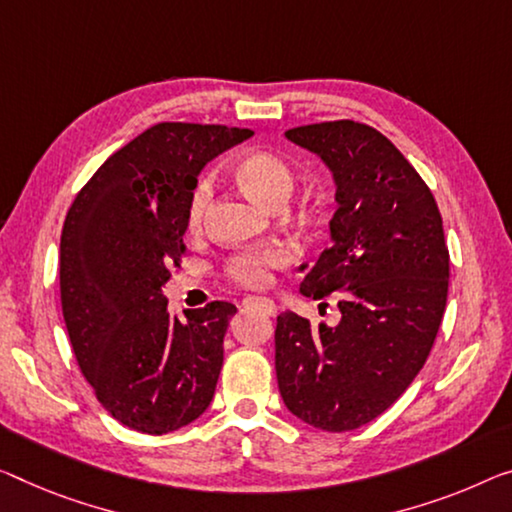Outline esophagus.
<instances>
[{
	"instance_id": "1",
	"label": "esophagus",
	"mask_w": 512,
	"mask_h": 512,
	"mask_svg": "<svg viewBox=\"0 0 512 512\" xmlns=\"http://www.w3.org/2000/svg\"><path fill=\"white\" fill-rule=\"evenodd\" d=\"M242 306H247V309H261L267 313V316H274V313H277V304L267 300V297H254V295L245 297V300H242Z\"/></svg>"
}]
</instances>
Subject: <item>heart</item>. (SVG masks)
I'll return each mask as SVG.
<instances>
[{"label": "heart", "instance_id": "b5f03b06", "mask_svg": "<svg viewBox=\"0 0 512 512\" xmlns=\"http://www.w3.org/2000/svg\"><path fill=\"white\" fill-rule=\"evenodd\" d=\"M233 174L242 190L254 196L258 203L267 208H281L293 194L295 171L283 157L267 151H251L240 155L233 164ZM212 199L210 178H201L194 185L190 196V210H187V224L190 229H199L206 215L208 203ZM288 263V256L283 249H263L254 254L235 256L229 263V274L233 281L242 286L258 288L270 281L272 267H281Z\"/></svg>", "mask_w": 512, "mask_h": 512}]
</instances>
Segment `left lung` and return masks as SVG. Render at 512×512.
Returning a JSON list of instances; mask_svg holds the SVG:
<instances>
[{"label": "left lung", "instance_id": "1", "mask_svg": "<svg viewBox=\"0 0 512 512\" xmlns=\"http://www.w3.org/2000/svg\"><path fill=\"white\" fill-rule=\"evenodd\" d=\"M286 139L332 171L329 247L300 293H336L341 320L316 327L293 311L277 316L279 391L309 426L355 430L396 403L435 343L448 295L442 215L405 155L371 125L313 123Z\"/></svg>", "mask_w": 512, "mask_h": 512}]
</instances>
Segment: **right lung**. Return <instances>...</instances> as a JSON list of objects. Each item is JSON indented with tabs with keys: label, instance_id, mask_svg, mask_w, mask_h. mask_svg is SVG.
Listing matches in <instances>:
<instances>
[{
	"label": "right lung",
	"instance_id": "obj_1",
	"mask_svg": "<svg viewBox=\"0 0 512 512\" xmlns=\"http://www.w3.org/2000/svg\"><path fill=\"white\" fill-rule=\"evenodd\" d=\"M254 132L157 123L116 151L70 206L61 231V309L86 382L137 432L164 435L208 410L235 306L169 316L164 283L185 254L201 169Z\"/></svg>",
	"mask_w": 512,
	"mask_h": 512
}]
</instances>
